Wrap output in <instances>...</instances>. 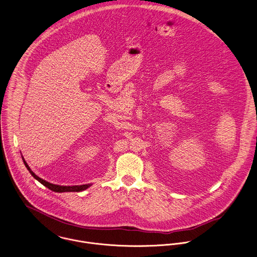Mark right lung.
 Returning a JSON list of instances; mask_svg holds the SVG:
<instances>
[{"instance_id":"right-lung-1","label":"right lung","mask_w":257,"mask_h":257,"mask_svg":"<svg viewBox=\"0 0 257 257\" xmlns=\"http://www.w3.org/2000/svg\"><path fill=\"white\" fill-rule=\"evenodd\" d=\"M23 158V157H22ZM23 161H24V164L25 166L27 167V169L29 170V172L31 173V175L36 179L38 180L41 184H43L44 186H46L48 189L52 190V192H55V193H63V192H81V191H84L86 190L87 188H89L91 185L88 184V185H80V186H59V185H54L52 183H49L43 179H41L40 177H38L32 170L31 168L29 167V165L27 164V162L25 161V159L23 158Z\"/></svg>"}]
</instances>
